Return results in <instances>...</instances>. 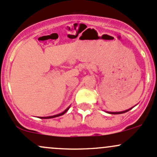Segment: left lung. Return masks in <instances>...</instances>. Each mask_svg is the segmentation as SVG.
<instances>
[{
	"instance_id": "left-lung-1",
	"label": "left lung",
	"mask_w": 157,
	"mask_h": 157,
	"mask_svg": "<svg viewBox=\"0 0 157 157\" xmlns=\"http://www.w3.org/2000/svg\"><path fill=\"white\" fill-rule=\"evenodd\" d=\"M133 108V107H132ZM132 108H129L128 109V110H123V111H120V112H107V113H110V114H120V113H126V112H128V110H130L131 109H132Z\"/></svg>"
}]
</instances>
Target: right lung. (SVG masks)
<instances>
[{"label":"right lung","mask_w":157,"mask_h":157,"mask_svg":"<svg viewBox=\"0 0 157 157\" xmlns=\"http://www.w3.org/2000/svg\"><path fill=\"white\" fill-rule=\"evenodd\" d=\"M70 107L71 106H69L68 108H67V109H65V110H64L63 112H62V113H58V114H56V115H53V116H49V117H40L39 118H40V119H51V118L58 117H60V116H62V115L65 114L66 112H67V110H68V109L70 108Z\"/></svg>","instance_id":"add662e5"}]
</instances>
